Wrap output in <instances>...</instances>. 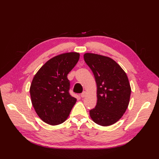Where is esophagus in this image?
I'll use <instances>...</instances> for the list:
<instances>
[{
  "label": "esophagus",
  "mask_w": 159,
  "mask_h": 159,
  "mask_svg": "<svg viewBox=\"0 0 159 159\" xmlns=\"http://www.w3.org/2000/svg\"><path fill=\"white\" fill-rule=\"evenodd\" d=\"M85 95H86V92H85V91H84V92L83 93H81V98H84V97H85Z\"/></svg>",
  "instance_id": "1"
}]
</instances>
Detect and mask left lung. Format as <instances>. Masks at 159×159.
<instances>
[{
  "mask_svg": "<svg viewBox=\"0 0 159 159\" xmlns=\"http://www.w3.org/2000/svg\"><path fill=\"white\" fill-rule=\"evenodd\" d=\"M84 57L97 84V104L89 111L90 117L99 125H111L121 118L129 103L131 89L127 74L109 57L86 53Z\"/></svg>",
  "mask_w": 159,
  "mask_h": 159,
  "instance_id": "left-lung-1",
  "label": "left lung"
}]
</instances>
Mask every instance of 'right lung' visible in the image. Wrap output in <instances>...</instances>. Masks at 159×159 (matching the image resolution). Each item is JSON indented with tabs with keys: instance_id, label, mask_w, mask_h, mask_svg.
Instances as JSON below:
<instances>
[{
	"instance_id": "1",
	"label": "right lung",
	"mask_w": 159,
	"mask_h": 159,
	"mask_svg": "<svg viewBox=\"0 0 159 159\" xmlns=\"http://www.w3.org/2000/svg\"><path fill=\"white\" fill-rule=\"evenodd\" d=\"M79 59L76 52L55 56L34 77L30 89L32 103L45 123L57 125L69 116L77 100L70 93V82L67 76Z\"/></svg>"
}]
</instances>
